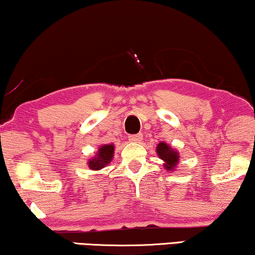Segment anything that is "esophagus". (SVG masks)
<instances>
[{"label":"esophagus","instance_id":"obj_1","mask_svg":"<svg viewBox=\"0 0 255 255\" xmlns=\"http://www.w3.org/2000/svg\"><path fill=\"white\" fill-rule=\"evenodd\" d=\"M128 140L133 142H140L142 140V134L141 133H136V134H130L128 135Z\"/></svg>","mask_w":255,"mask_h":255}]
</instances>
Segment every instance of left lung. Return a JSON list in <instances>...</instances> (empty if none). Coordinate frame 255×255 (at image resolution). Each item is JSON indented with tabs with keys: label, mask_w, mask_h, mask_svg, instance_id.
Segmentation results:
<instances>
[{
	"label": "left lung",
	"mask_w": 255,
	"mask_h": 255,
	"mask_svg": "<svg viewBox=\"0 0 255 255\" xmlns=\"http://www.w3.org/2000/svg\"><path fill=\"white\" fill-rule=\"evenodd\" d=\"M156 152L162 160L167 162V164H165L167 170H171V169H173V167L176 165L177 162H178L179 155L177 154L175 150L171 149L167 143L164 142L158 143L156 147Z\"/></svg>",
	"instance_id": "left-lung-1"
}]
</instances>
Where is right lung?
<instances>
[{
    "label": "right lung",
    "instance_id": "1",
    "mask_svg": "<svg viewBox=\"0 0 255 255\" xmlns=\"http://www.w3.org/2000/svg\"><path fill=\"white\" fill-rule=\"evenodd\" d=\"M113 156H114V146L103 145L101 148L99 149L97 157L92 158V160L88 162V167H90L92 170H100V169L106 167V165L112 161Z\"/></svg>",
    "mask_w": 255,
    "mask_h": 255
}]
</instances>
